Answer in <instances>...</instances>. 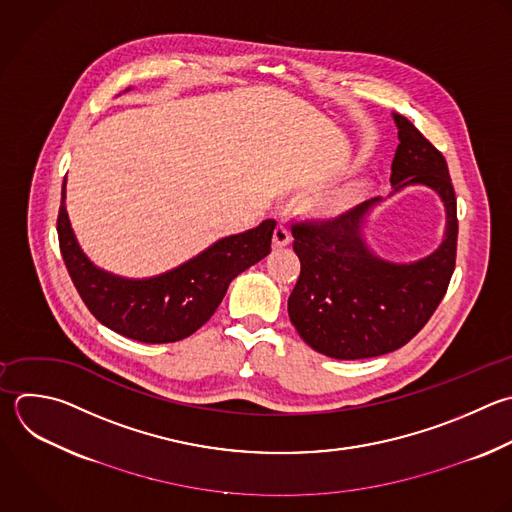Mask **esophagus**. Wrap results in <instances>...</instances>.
Wrapping results in <instances>:
<instances>
[{
    "label": "esophagus",
    "mask_w": 512,
    "mask_h": 512,
    "mask_svg": "<svg viewBox=\"0 0 512 512\" xmlns=\"http://www.w3.org/2000/svg\"><path fill=\"white\" fill-rule=\"evenodd\" d=\"M292 240V234H290V228L284 226V224H278L276 230H274V246L276 248H282V246H288Z\"/></svg>",
    "instance_id": "1"
}]
</instances>
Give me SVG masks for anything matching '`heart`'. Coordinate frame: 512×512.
I'll return each instance as SVG.
<instances>
[{
  "label": "heart",
  "mask_w": 512,
  "mask_h": 512,
  "mask_svg": "<svg viewBox=\"0 0 512 512\" xmlns=\"http://www.w3.org/2000/svg\"><path fill=\"white\" fill-rule=\"evenodd\" d=\"M352 194H354V188H340V190H334V192L326 194V196L320 200V206L326 208V210H340V208H344V206L352 200Z\"/></svg>",
  "instance_id": "b5f03b06"
}]
</instances>
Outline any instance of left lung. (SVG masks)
I'll return each mask as SVG.
<instances>
[{
    "mask_svg": "<svg viewBox=\"0 0 512 512\" xmlns=\"http://www.w3.org/2000/svg\"><path fill=\"white\" fill-rule=\"evenodd\" d=\"M398 148L390 182L394 192L424 184L446 208V236L436 252L394 264L374 256L360 228L380 198L334 218L292 224L300 276L288 298V314L300 338L320 354L358 360L388 354L410 342L446 294L456 264V196L444 156L404 116L394 114Z\"/></svg>",
    "mask_w": 512,
    "mask_h": 512,
    "instance_id": "obj_1",
    "label": "left lung"
}]
</instances>
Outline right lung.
<instances>
[{
  "label": "right lung",
  "instance_id": "1",
  "mask_svg": "<svg viewBox=\"0 0 512 512\" xmlns=\"http://www.w3.org/2000/svg\"><path fill=\"white\" fill-rule=\"evenodd\" d=\"M66 182L58 214L60 250L70 278L88 310L110 330L146 344L188 338L220 306L230 282L270 254L276 220L222 238L176 270L128 280L96 268L80 250L66 212Z\"/></svg>",
  "mask_w": 512,
  "mask_h": 512
}]
</instances>
